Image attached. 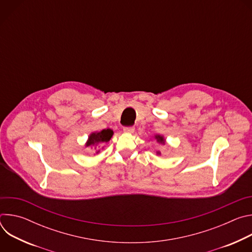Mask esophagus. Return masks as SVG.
<instances>
[{"instance_id": "34e87169", "label": "esophagus", "mask_w": 252, "mask_h": 252, "mask_svg": "<svg viewBox=\"0 0 252 252\" xmlns=\"http://www.w3.org/2000/svg\"><path fill=\"white\" fill-rule=\"evenodd\" d=\"M124 131L126 133H132L134 131V127L133 126H126V127H124Z\"/></svg>"}]
</instances>
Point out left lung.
I'll return each instance as SVG.
<instances>
[{
	"label": "left lung",
	"mask_w": 252,
	"mask_h": 252,
	"mask_svg": "<svg viewBox=\"0 0 252 252\" xmlns=\"http://www.w3.org/2000/svg\"><path fill=\"white\" fill-rule=\"evenodd\" d=\"M155 138L157 139V141L158 142V143H160V145H164L165 143V139H164V137L162 136V135H160V134H156L155 135ZM157 155H160V152H157Z\"/></svg>",
	"instance_id": "1"
}]
</instances>
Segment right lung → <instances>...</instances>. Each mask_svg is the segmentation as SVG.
<instances>
[{"mask_svg": "<svg viewBox=\"0 0 252 252\" xmlns=\"http://www.w3.org/2000/svg\"><path fill=\"white\" fill-rule=\"evenodd\" d=\"M113 134H114V131L111 128H106V129H102L100 131L92 132L89 135V138L86 142V147L94 148V150H95V154H98L100 150H99V147H97V146L99 145L100 147L101 143L110 141Z\"/></svg>", "mask_w": 252, "mask_h": 252, "instance_id": "right-lung-1", "label": "right lung"}]
</instances>
